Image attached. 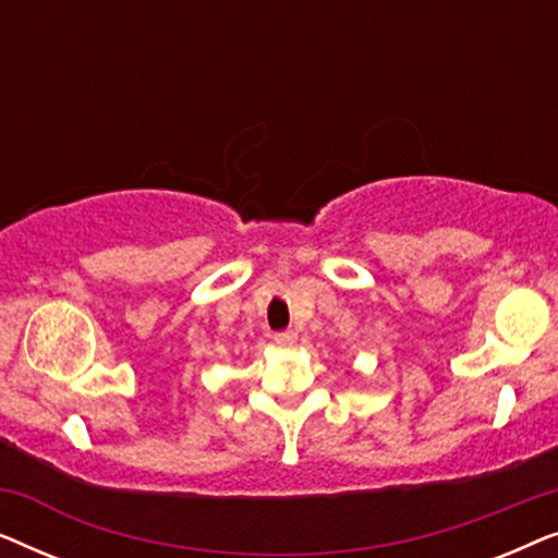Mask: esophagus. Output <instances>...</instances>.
I'll return each mask as SVG.
<instances>
[{"label":"esophagus","mask_w":558,"mask_h":558,"mask_svg":"<svg viewBox=\"0 0 558 558\" xmlns=\"http://www.w3.org/2000/svg\"><path fill=\"white\" fill-rule=\"evenodd\" d=\"M274 342H277L279 348H294L296 345V335L294 332H277L274 335Z\"/></svg>","instance_id":"1"}]
</instances>
